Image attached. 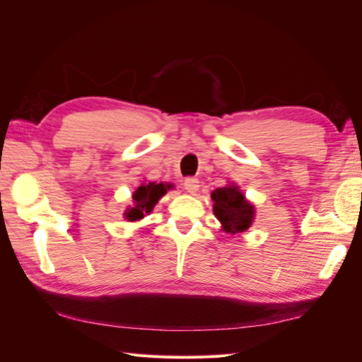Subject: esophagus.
Wrapping results in <instances>:
<instances>
[{
    "label": "esophagus",
    "instance_id": "1",
    "mask_svg": "<svg viewBox=\"0 0 362 362\" xmlns=\"http://www.w3.org/2000/svg\"><path fill=\"white\" fill-rule=\"evenodd\" d=\"M184 189L187 190L189 193L194 194L196 192L199 190V181L196 180V178H187V180L184 181Z\"/></svg>",
    "mask_w": 362,
    "mask_h": 362
}]
</instances>
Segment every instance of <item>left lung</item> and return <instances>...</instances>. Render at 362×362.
<instances>
[{
    "label": "left lung",
    "instance_id": "obj_1",
    "mask_svg": "<svg viewBox=\"0 0 362 362\" xmlns=\"http://www.w3.org/2000/svg\"><path fill=\"white\" fill-rule=\"evenodd\" d=\"M213 213L226 234H243L255 221V205L246 199L238 185L228 184L211 193Z\"/></svg>",
    "mask_w": 362,
    "mask_h": 362
}]
</instances>
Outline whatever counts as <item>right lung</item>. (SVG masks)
<instances>
[{
    "label": "right lung",
    "mask_w": 362,
    "mask_h": 362,
    "mask_svg": "<svg viewBox=\"0 0 362 362\" xmlns=\"http://www.w3.org/2000/svg\"><path fill=\"white\" fill-rule=\"evenodd\" d=\"M173 189V184L164 182H141L133 193V205H128L124 217L128 222H139L145 216L151 214L157 202L163 198L168 190Z\"/></svg>",
    "instance_id": "right-lung-1"
}]
</instances>
